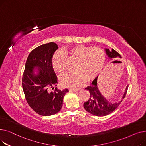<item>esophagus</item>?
Masks as SVG:
<instances>
[{
	"mask_svg": "<svg viewBox=\"0 0 146 146\" xmlns=\"http://www.w3.org/2000/svg\"><path fill=\"white\" fill-rule=\"evenodd\" d=\"M68 90L70 92H78V91H79L78 90H74V89H70Z\"/></svg>",
	"mask_w": 146,
	"mask_h": 146,
	"instance_id": "34e87169",
	"label": "esophagus"
}]
</instances>
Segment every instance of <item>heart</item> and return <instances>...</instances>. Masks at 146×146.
<instances>
[{"mask_svg":"<svg viewBox=\"0 0 146 146\" xmlns=\"http://www.w3.org/2000/svg\"><path fill=\"white\" fill-rule=\"evenodd\" d=\"M76 60L74 69L76 70L66 74L60 78L61 85L77 89L83 86L86 80L95 78L105 64L106 56L104 51L99 47L78 45L64 52L57 51L53 56L52 65L54 71L63 73L67 67L68 60Z\"/></svg>","mask_w":146,"mask_h":146,"instance_id":"heart-1","label":"heart"}]
</instances>
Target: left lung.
I'll return each mask as SVG.
<instances>
[{
    "instance_id": "obj_1",
    "label": "left lung",
    "mask_w": 146,
    "mask_h": 146,
    "mask_svg": "<svg viewBox=\"0 0 146 146\" xmlns=\"http://www.w3.org/2000/svg\"><path fill=\"white\" fill-rule=\"evenodd\" d=\"M105 51L110 60L122 58L119 54L113 49L110 51L109 49L105 48ZM98 76L92 82L91 85L85 88L89 92L90 98L87 102L84 103L83 106L86 111L94 115L103 117L110 114L117 109L125 96L128 85L127 86L121 100L118 102H111L107 100L99 91L98 88Z\"/></svg>"
}]
</instances>
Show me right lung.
Returning <instances> with one entry per match:
<instances>
[{
    "instance_id": "add662e5",
    "label": "right lung",
    "mask_w": 146,
    "mask_h": 146,
    "mask_svg": "<svg viewBox=\"0 0 146 146\" xmlns=\"http://www.w3.org/2000/svg\"><path fill=\"white\" fill-rule=\"evenodd\" d=\"M58 48L56 43L49 42L34 49L28 55L22 76L26 100L31 108L42 116L58 113L68 92L67 89L61 90L57 88L54 91L50 90L58 83L52 66V58Z\"/></svg>"
}]
</instances>
